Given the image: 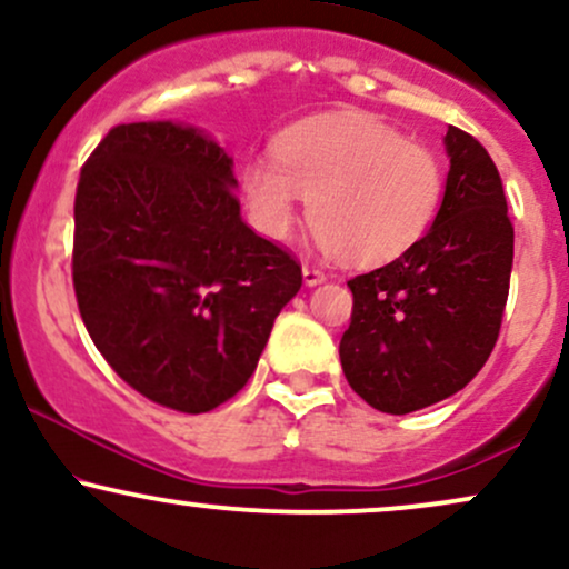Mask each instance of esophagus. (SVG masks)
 <instances>
[{
    "label": "esophagus",
    "mask_w": 569,
    "mask_h": 569,
    "mask_svg": "<svg viewBox=\"0 0 569 569\" xmlns=\"http://www.w3.org/2000/svg\"><path fill=\"white\" fill-rule=\"evenodd\" d=\"M302 276H305V283L307 286H318V283H323V280H326V272L318 270L316 264H305L302 267Z\"/></svg>",
    "instance_id": "34e87169"
}]
</instances>
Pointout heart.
Wrapping results in <instances>:
<instances>
[{
  "mask_svg": "<svg viewBox=\"0 0 569 569\" xmlns=\"http://www.w3.org/2000/svg\"><path fill=\"white\" fill-rule=\"evenodd\" d=\"M253 227L289 238L299 200L329 253L380 267L430 230L443 198V166L426 143L363 114H326L286 130L276 160L253 158L240 173Z\"/></svg>",
  "mask_w": 569,
  "mask_h": 569,
  "instance_id": "1",
  "label": "heart"
}]
</instances>
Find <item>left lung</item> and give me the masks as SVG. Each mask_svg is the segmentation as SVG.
<instances>
[{"label": "left lung", "instance_id": "obj_1", "mask_svg": "<svg viewBox=\"0 0 569 569\" xmlns=\"http://www.w3.org/2000/svg\"><path fill=\"white\" fill-rule=\"evenodd\" d=\"M449 176L436 221L403 257L348 280L339 361L369 407L409 415L443 401L498 342L513 264V224L498 168L466 130H447Z\"/></svg>", "mask_w": 569, "mask_h": 569}]
</instances>
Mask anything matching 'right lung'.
Masks as SVG:
<instances>
[{
  "label": "right lung",
  "mask_w": 569,
  "mask_h": 569,
  "mask_svg": "<svg viewBox=\"0 0 569 569\" xmlns=\"http://www.w3.org/2000/svg\"><path fill=\"white\" fill-rule=\"evenodd\" d=\"M232 160L173 122L114 126L84 160L71 280L107 363L160 407L200 415L257 369L302 264L240 219Z\"/></svg>",
  "instance_id": "obj_1"
}]
</instances>
